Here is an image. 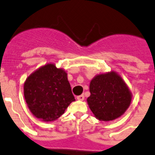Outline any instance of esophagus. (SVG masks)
<instances>
[{
  "label": "esophagus",
  "mask_w": 155,
  "mask_h": 155,
  "mask_svg": "<svg viewBox=\"0 0 155 155\" xmlns=\"http://www.w3.org/2000/svg\"><path fill=\"white\" fill-rule=\"evenodd\" d=\"M77 98L78 100H81V101H83L84 99V94H81V95H78V96L77 97Z\"/></svg>",
  "instance_id": "obj_1"
}]
</instances>
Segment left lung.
Wrapping results in <instances>:
<instances>
[{"label":"left lung","instance_id":"left-lung-1","mask_svg":"<svg viewBox=\"0 0 155 155\" xmlns=\"http://www.w3.org/2000/svg\"><path fill=\"white\" fill-rule=\"evenodd\" d=\"M90 96L87 98L94 117L112 121L124 115L132 100V93L122 77L115 71L100 74L90 82Z\"/></svg>","mask_w":155,"mask_h":155}]
</instances>
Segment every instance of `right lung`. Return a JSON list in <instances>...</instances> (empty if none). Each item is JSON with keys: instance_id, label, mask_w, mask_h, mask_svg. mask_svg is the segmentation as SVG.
I'll use <instances>...</instances> for the list:
<instances>
[{"instance_id": "obj_1", "label": "right lung", "mask_w": 155, "mask_h": 155, "mask_svg": "<svg viewBox=\"0 0 155 155\" xmlns=\"http://www.w3.org/2000/svg\"><path fill=\"white\" fill-rule=\"evenodd\" d=\"M24 96L30 112L45 122L57 120L75 101L67 72L52 63L42 66L27 78Z\"/></svg>"}]
</instances>
